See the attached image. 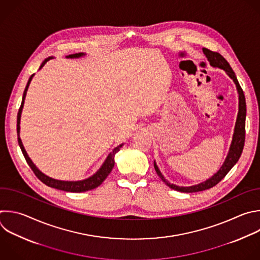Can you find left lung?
I'll use <instances>...</instances> for the list:
<instances>
[{"label":"left lung","mask_w":260,"mask_h":260,"mask_svg":"<svg viewBox=\"0 0 260 260\" xmlns=\"http://www.w3.org/2000/svg\"><path fill=\"white\" fill-rule=\"evenodd\" d=\"M203 52H204L205 56L207 57L208 61L210 62V64L212 66L223 69L230 75V77L234 80V82L236 83L237 90H238V93H239V113H238L237 122H236V126H235V133H234V136H233V141H232V144H231V147H230L229 154H228L222 166L219 168V170L216 172V174L212 178H210L206 182L201 183V184L196 185V186H192V187H179V186H176L174 184H170L168 181H166L164 179V177L162 176L160 170L158 169L156 163L154 162L155 170L157 172L158 177L162 180V182L165 183V185H167L169 188L177 190V191H180V192H184V193L200 192V191H204V190H207V189H210V188L216 186L228 175V172L232 169V167L238 162V160L241 157V154L243 152V148H244V144H245L246 101H245V96H244V93H243L241 85H240L232 67L230 66L228 61L219 53L210 51L209 49H206V48H203Z\"/></svg>","instance_id":"left-lung-1"}]
</instances>
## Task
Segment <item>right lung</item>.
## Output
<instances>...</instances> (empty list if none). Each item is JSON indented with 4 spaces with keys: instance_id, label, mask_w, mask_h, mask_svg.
<instances>
[{
    "instance_id": "add662e5",
    "label": "right lung",
    "mask_w": 260,
    "mask_h": 260,
    "mask_svg": "<svg viewBox=\"0 0 260 260\" xmlns=\"http://www.w3.org/2000/svg\"><path fill=\"white\" fill-rule=\"evenodd\" d=\"M83 54L82 53H76V54H71V55H68L67 58H78V57H81ZM52 59V57H49L47 59H45V61L42 63L40 69L50 60ZM34 74L29 77L28 81H27V84L25 86V90L23 92V97H22V102H21V105H20V108H19V111L17 113V136H18V144H19V147L22 151V154L27 162V164L29 165V167L31 168V170L34 171V174L37 176V178L43 182L45 185H47L48 187H51V188H55V189H58V190H62V191H66V192H72V193H80V192H85V191H89V190H93L97 187H99L104 181L105 179L108 177V175L111 172L113 166H114V155L120 150V148L122 147V145H119L117 146L107 157V159L105 160V162L103 163V165L101 166V168L96 172V174L89 178L86 180H83V181H77V182H64V181H58V180H54V179H51L47 176H45L42 171H40L37 166L32 163V161L30 160V158L28 157L26 151L24 150V147L22 145V142L19 138V129H20V116H21V111H22V107H23V103H24V98H25V95H26V91L28 89V85L30 83V80L32 78Z\"/></svg>"
}]
</instances>
